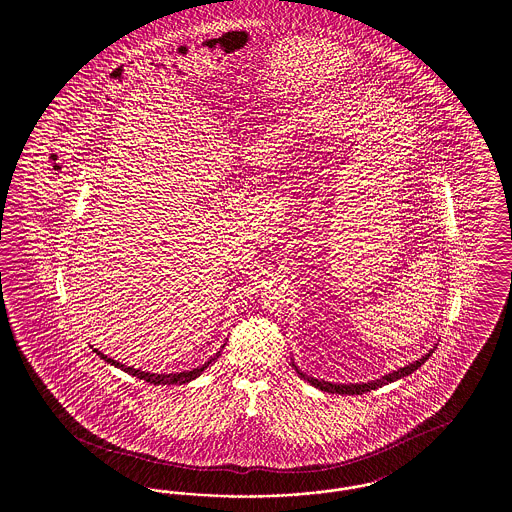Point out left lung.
<instances>
[{
	"instance_id": "obj_1",
	"label": "left lung",
	"mask_w": 512,
	"mask_h": 512,
	"mask_svg": "<svg viewBox=\"0 0 512 512\" xmlns=\"http://www.w3.org/2000/svg\"><path fill=\"white\" fill-rule=\"evenodd\" d=\"M434 351H430V353H426L422 359H418L416 363H411V365L403 366V368H399V370H393L390 374H386V376H382L380 380H374V382H368V384H330V382H324V380H317V378H311V376H305L303 372H299L297 368V374L301 376V378H305L309 384H313L315 388L318 390L326 391V393H341V395H363L366 391L376 390V388H382V386H386V384H391V382H395V380H399V378H403V376H409V374H413L414 370L418 368L420 365H424L426 361H428V357L432 355Z\"/></svg>"
}]
</instances>
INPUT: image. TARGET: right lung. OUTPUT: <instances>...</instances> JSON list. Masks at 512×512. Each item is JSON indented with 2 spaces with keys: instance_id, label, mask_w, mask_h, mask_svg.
Segmentation results:
<instances>
[{
  "instance_id": "add662e5",
  "label": "right lung",
  "mask_w": 512,
  "mask_h": 512,
  "mask_svg": "<svg viewBox=\"0 0 512 512\" xmlns=\"http://www.w3.org/2000/svg\"><path fill=\"white\" fill-rule=\"evenodd\" d=\"M96 353H98L99 357L103 359V361H107V363H111L113 366H117V368H121L124 372H128V374H132V376H136V378H140V380H146L149 384H153V386H171V384H186V382H192L194 378H197L207 366L211 365L215 359H219L220 351L215 355V357H211L207 363L203 366H197V368H192V370H184V372H174V374H153V372H144V370H140V368H134V366H126L119 363V361H115V359H109L107 355H103L101 351L98 349H94Z\"/></svg>"
}]
</instances>
